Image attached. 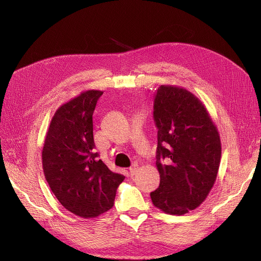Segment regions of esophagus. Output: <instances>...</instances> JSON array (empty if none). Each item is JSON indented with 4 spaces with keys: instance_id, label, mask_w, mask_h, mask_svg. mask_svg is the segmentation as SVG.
Segmentation results:
<instances>
[{
    "instance_id": "esophagus-1",
    "label": "esophagus",
    "mask_w": 261,
    "mask_h": 261,
    "mask_svg": "<svg viewBox=\"0 0 261 261\" xmlns=\"http://www.w3.org/2000/svg\"><path fill=\"white\" fill-rule=\"evenodd\" d=\"M136 171H137V165H136V164H134L133 167H130V168H129V174L133 176V175L135 174V173H136Z\"/></svg>"
}]
</instances>
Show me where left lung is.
<instances>
[{
  "label": "left lung",
  "instance_id": "left-lung-1",
  "mask_svg": "<svg viewBox=\"0 0 261 261\" xmlns=\"http://www.w3.org/2000/svg\"><path fill=\"white\" fill-rule=\"evenodd\" d=\"M155 165L160 185L150 193L156 208L181 216L207 198L217 179L221 140L202 102L176 86H160L153 103Z\"/></svg>",
  "mask_w": 261,
  "mask_h": 261
}]
</instances>
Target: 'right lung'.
Listing matches in <instances>:
<instances>
[{"instance_id": "1", "label": "right lung", "mask_w": 261, "mask_h": 261, "mask_svg": "<svg viewBox=\"0 0 261 261\" xmlns=\"http://www.w3.org/2000/svg\"><path fill=\"white\" fill-rule=\"evenodd\" d=\"M100 90H88L61 106L46 133L42 167L52 193L66 210L94 218L114 204L125 176L99 160L93 140L92 114Z\"/></svg>"}]
</instances>
